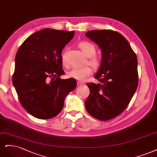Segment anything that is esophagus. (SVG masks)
I'll return each instance as SVG.
<instances>
[{
	"label": "esophagus",
	"instance_id": "1",
	"mask_svg": "<svg viewBox=\"0 0 157 157\" xmlns=\"http://www.w3.org/2000/svg\"><path fill=\"white\" fill-rule=\"evenodd\" d=\"M83 85V83L81 82H78V85Z\"/></svg>",
	"mask_w": 157,
	"mask_h": 157
}]
</instances>
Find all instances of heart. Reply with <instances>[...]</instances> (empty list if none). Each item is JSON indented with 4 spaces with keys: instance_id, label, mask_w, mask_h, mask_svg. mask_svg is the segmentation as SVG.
I'll return each mask as SVG.
<instances>
[{
    "instance_id": "heart-1",
    "label": "heart",
    "mask_w": 157,
    "mask_h": 157,
    "mask_svg": "<svg viewBox=\"0 0 157 157\" xmlns=\"http://www.w3.org/2000/svg\"><path fill=\"white\" fill-rule=\"evenodd\" d=\"M78 47L82 50L83 54L88 57L87 63L94 70H98L102 65V59L97 55H96L97 49L94 45L89 42L84 41L78 44ZM63 64L64 67H67L68 63L66 60L65 57H63ZM92 73L91 68L89 66L80 68H73L67 72V77L74 78L76 80L83 81Z\"/></svg>"
}]
</instances>
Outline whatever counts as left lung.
Returning <instances> with one entry per match:
<instances>
[{
    "instance_id": "obj_1",
    "label": "left lung",
    "mask_w": 157,
    "mask_h": 157,
    "mask_svg": "<svg viewBox=\"0 0 157 157\" xmlns=\"http://www.w3.org/2000/svg\"><path fill=\"white\" fill-rule=\"evenodd\" d=\"M102 50V65L94 78L85 106L101 121L112 119L126 108L138 85V60L122 34L112 30H94L85 33Z\"/></svg>"
}]
</instances>
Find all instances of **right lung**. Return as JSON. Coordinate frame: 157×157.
<instances>
[{
	"label": "right lung",
	"instance_id": "obj_1",
	"mask_svg": "<svg viewBox=\"0 0 157 157\" xmlns=\"http://www.w3.org/2000/svg\"><path fill=\"white\" fill-rule=\"evenodd\" d=\"M74 32L45 29L29 36L18 49L12 82L20 103L34 117L48 119L63 108L64 99L74 90V79H60L63 48Z\"/></svg>",
	"mask_w": 157,
	"mask_h": 157
}]
</instances>
